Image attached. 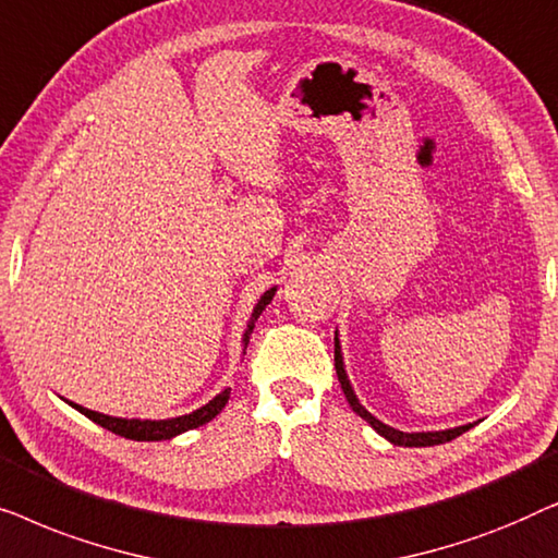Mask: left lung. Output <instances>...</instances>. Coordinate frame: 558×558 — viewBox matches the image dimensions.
I'll use <instances>...</instances> for the list:
<instances>
[{"label": "left lung", "mask_w": 558, "mask_h": 558, "mask_svg": "<svg viewBox=\"0 0 558 558\" xmlns=\"http://www.w3.org/2000/svg\"><path fill=\"white\" fill-rule=\"evenodd\" d=\"M335 371H338V380L342 386V393H345V399L350 403V409L355 411L357 416L365 418V422L371 424V429L380 434L386 441H391L396 447H434V445H445V441H452L454 437H460L468 429H472L475 424H462V426H452V429H439V432H401V429H393V426H388L380 422L371 414L368 409L363 407L361 399L355 396V388L350 384L348 378V371H345V357H342V345H340V338H338V330H335Z\"/></svg>", "instance_id": "1"}]
</instances>
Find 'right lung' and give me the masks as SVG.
<instances>
[{
  "mask_svg": "<svg viewBox=\"0 0 558 558\" xmlns=\"http://www.w3.org/2000/svg\"><path fill=\"white\" fill-rule=\"evenodd\" d=\"M274 294H277V287L266 289V292L258 296V302L254 304V310H251L246 330H243V335H241L243 355H246V345H248L251 332H254L256 319L266 310V304L274 300ZM228 399H231V386H226L223 391L213 396V399L205 403V407L190 411V414L172 416V418H124V416H109V414H98V411H90L86 407H81V403H73V401H68V399H63V401L68 403V407H73L75 411H81L83 416H88L90 422H96L98 426H104V429L119 434V437H126V439H134V441H165V439L178 437V434H182V432L197 429V426L208 424L210 418H216L220 411H223Z\"/></svg>",
  "mask_w": 558,
  "mask_h": 558,
  "instance_id": "obj_1",
  "label": "right lung"
}]
</instances>
